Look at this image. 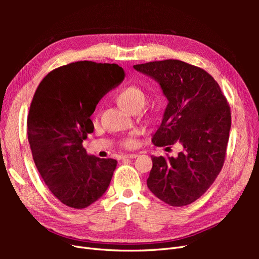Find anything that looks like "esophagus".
<instances>
[{
    "label": "esophagus",
    "instance_id": "obj_1",
    "mask_svg": "<svg viewBox=\"0 0 259 259\" xmlns=\"http://www.w3.org/2000/svg\"><path fill=\"white\" fill-rule=\"evenodd\" d=\"M138 156V154L136 153H132V154H125L124 159H136Z\"/></svg>",
    "mask_w": 259,
    "mask_h": 259
}]
</instances>
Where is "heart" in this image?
Listing matches in <instances>:
<instances>
[{
  "label": "heart",
  "instance_id": "b5f03b06",
  "mask_svg": "<svg viewBox=\"0 0 259 259\" xmlns=\"http://www.w3.org/2000/svg\"><path fill=\"white\" fill-rule=\"evenodd\" d=\"M115 100L119 106H121L126 111L134 112L140 110L145 105L146 94L136 85L125 86L120 89L115 94ZM125 148H134L136 146V139L134 136L126 138L123 142Z\"/></svg>",
  "mask_w": 259,
  "mask_h": 259
}]
</instances>
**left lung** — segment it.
I'll return each instance as SVG.
<instances>
[{
  "label": "left lung",
  "instance_id": "left-lung-1",
  "mask_svg": "<svg viewBox=\"0 0 259 259\" xmlns=\"http://www.w3.org/2000/svg\"><path fill=\"white\" fill-rule=\"evenodd\" d=\"M134 69L158 82L168 101L153 145L183 146L176 158L151 156L147 186L168 205L190 204L222 170L231 127L230 107L214 77L199 67L166 59Z\"/></svg>",
  "mask_w": 259,
  "mask_h": 259
}]
</instances>
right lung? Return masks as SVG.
<instances>
[{"instance_id": "1", "label": "right lung", "mask_w": 259, "mask_h": 259, "mask_svg": "<svg viewBox=\"0 0 259 259\" xmlns=\"http://www.w3.org/2000/svg\"><path fill=\"white\" fill-rule=\"evenodd\" d=\"M115 64L76 61L46 75L30 106L28 140L35 166L51 192L72 208L103 197L116 160L90 155L83 147L94 132L91 115L99 100L124 79Z\"/></svg>"}]
</instances>
